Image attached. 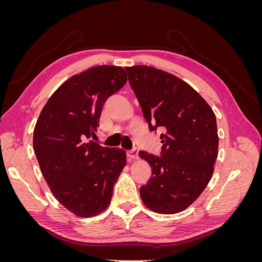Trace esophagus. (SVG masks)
<instances>
[{
  "label": "esophagus",
  "instance_id": "34e87169",
  "mask_svg": "<svg viewBox=\"0 0 262 262\" xmlns=\"http://www.w3.org/2000/svg\"><path fill=\"white\" fill-rule=\"evenodd\" d=\"M126 155H128L130 160H138V158H139V149L133 148V149L129 150V152H126Z\"/></svg>",
  "mask_w": 262,
  "mask_h": 262
}]
</instances>
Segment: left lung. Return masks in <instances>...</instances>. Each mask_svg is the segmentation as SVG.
Returning a JSON list of instances; mask_svg holds the SVG:
<instances>
[{
    "label": "left lung",
    "mask_w": 262,
    "mask_h": 262,
    "mask_svg": "<svg viewBox=\"0 0 262 262\" xmlns=\"http://www.w3.org/2000/svg\"><path fill=\"white\" fill-rule=\"evenodd\" d=\"M125 70L149 131H162L161 156L139 153L152 168L147 184L140 188L142 201L156 213L184 211L213 175L219 149L215 115L179 77L146 66Z\"/></svg>",
    "instance_id": "8db88e82"
}]
</instances>
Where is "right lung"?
<instances>
[{"label": "right lung", "instance_id": "add662e5", "mask_svg": "<svg viewBox=\"0 0 262 262\" xmlns=\"http://www.w3.org/2000/svg\"><path fill=\"white\" fill-rule=\"evenodd\" d=\"M126 83L121 67L98 66L70 77L42 108L34 149L47 184L63 207L81 217L101 213L126 164L125 152L95 136L105 101Z\"/></svg>", "mask_w": 262, "mask_h": 262}]
</instances>
